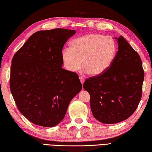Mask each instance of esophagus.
<instances>
[{"label": "esophagus", "instance_id": "obj_1", "mask_svg": "<svg viewBox=\"0 0 152 152\" xmlns=\"http://www.w3.org/2000/svg\"><path fill=\"white\" fill-rule=\"evenodd\" d=\"M79 79H80V81H81V84H82V85H83V83H84V81H85V79H84L83 77H79Z\"/></svg>", "mask_w": 152, "mask_h": 152}]
</instances>
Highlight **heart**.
Here are the masks:
<instances>
[{
    "label": "heart",
    "instance_id": "b5f03b06",
    "mask_svg": "<svg viewBox=\"0 0 152 152\" xmlns=\"http://www.w3.org/2000/svg\"><path fill=\"white\" fill-rule=\"evenodd\" d=\"M116 55L113 39L100 34H88L71 42V49L64 48L61 60L64 69L75 73L82 66L83 72L93 76L103 74L110 68Z\"/></svg>",
    "mask_w": 152,
    "mask_h": 152
}]
</instances>
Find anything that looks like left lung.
<instances>
[{"label":"left lung","mask_w":152,"mask_h":152,"mask_svg":"<svg viewBox=\"0 0 152 152\" xmlns=\"http://www.w3.org/2000/svg\"><path fill=\"white\" fill-rule=\"evenodd\" d=\"M118 52L108 70L86 79L83 88L90 95L96 120L114 124L127 119L137 108L142 95L144 71L138 53L121 36Z\"/></svg>","instance_id":"left-lung-1"}]
</instances>
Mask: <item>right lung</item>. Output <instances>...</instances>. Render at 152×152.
<instances>
[{"mask_svg": "<svg viewBox=\"0 0 152 152\" xmlns=\"http://www.w3.org/2000/svg\"><path fill=\"white\" fill-rule=\"evenodd\" d=\"M75 33L61 28L37 31L12 59L11 94L20 113L35 125H58L81 90L77 74L62 68L63 46Z\"/></svg>", "mask_w": 152, "mask_h": 152, "instance_id": "obj_1", "label": "right lung"}]
</instances>
